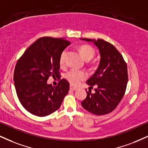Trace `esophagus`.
<instances>
[{
    "label": "esophagus",
    "mask_w": 148,
    "mask_h": 148,
    "mask_svg": "<svg viewBox=\"0 0 148 148\" xmlns=\"http://www.w3.org/2000/svg\"><path fill=\"white\" fill-rule=\"evenodd\" d=\"M70 89H71V90H77V88H76V87L73 86H71Z\"/></svg>",
    "instance_id": "esophagus-1"
}]
</instances>
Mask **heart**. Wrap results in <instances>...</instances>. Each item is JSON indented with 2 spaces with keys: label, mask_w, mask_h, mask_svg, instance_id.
I'll list each match as a JSON object with an SVG mask.
<instances>
[{
  "label": "heart",
  "mask_w": 148,
  "mask_h": 148,
  "mask_svg": "<svg viewBox=\"0 0 148 148\" xmlns=\"http://www.w3.org/2000/svg\"><path fill=\"white\" fill-rule=\"evenodd\" d=\"M79 53L82 57L86 61H89L94 57L95 50L90 46L88 45H82L79 49ZM66 55V51H63L60 58V64H63L64 63L65 56ZM64 77L72 85H78L81 82V81L85 79L87 77V75L85 72L82 71H78L76 69H71L64 75Z\"/></svg>",
  "instance_id": "heart-1"
}]
</instances>
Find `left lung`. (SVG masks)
I'll list each match as a JSON object with an SVG mask.
<instances>
[{
  "mask_svg": "<svg viewBox=\"0 0 148 148\" xmlns=\"http://www.w3.org/2000/svg\"><path fill=\"white\" fill-rule=\"evenodd\" d=\"M81 40L93 42L101 56L97 69L86 82L90 87L96 85L95 92L86 91L87 96L82 101V106L96 115L108 114L116 108L124 96L128 79L127 64L112 44L101 39Z\"/></svg>",
  "mask_w": 148,
  "mask_h": 148,
  "instance_id": "left-lung-1",
  "label": "left lung"
}]
</instances>
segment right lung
<instances>
[{"mask_svg":"<svg viewBox=\"0 0 148 148\" xmlns=\"http://www.w3.org/2000/svg\"><path fill=\"white\" fill-rule=\"evenodd\" d=\"M65 38L43 37L27 49L14 69V81L20 102L32 114L45 116L60 108L69 90V82L61 79L56 86L49 77L60 75V58L70 45Z\"/></svg>","mask_w":148,"mask_h":148,"instance_id":"right-lung-1","label":"right lung"}]
</instances>
